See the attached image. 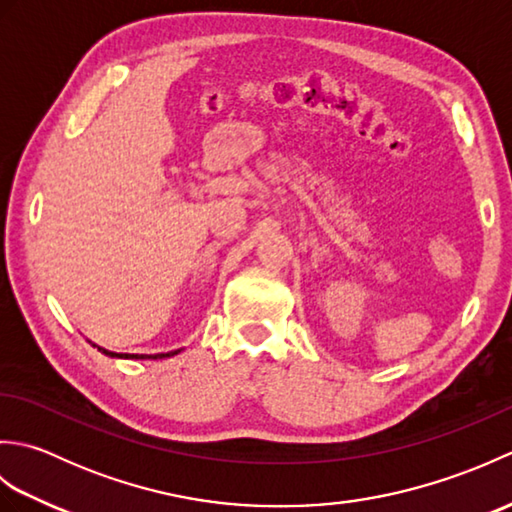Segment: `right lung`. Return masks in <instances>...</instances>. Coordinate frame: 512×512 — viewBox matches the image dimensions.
<instances>
[{
    "label": "right lung",
    "mask_w": 512,
    "mask_h": 512,
    "mask_svg": "<svg viewBox=\"0 0 512 512\" xmlns=\"http://www.w3.org/2000/svg\"><path fill=\"white\" fill-rule=\"evenodd\" d=\"M94 347H96V345H94ZM99 350H101L105 356H112V358H167V356H173V354L180 352V350H176V352H167V354H116V352L103 350V347H99Z\"/></svg>",
    "instance_id": "1"
}]
</instances>
